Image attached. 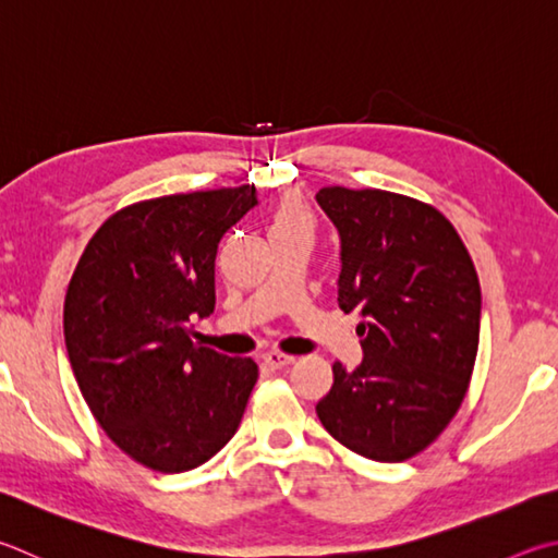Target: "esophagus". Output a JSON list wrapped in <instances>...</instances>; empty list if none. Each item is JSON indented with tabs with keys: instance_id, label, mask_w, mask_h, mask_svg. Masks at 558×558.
Returning <instances> with one entry per match:
<instances>
[{
	"instance_id": "esophagus-1",
	"label": "esophagus",
	"mask_w": 558,
	"mask_h": 558,
	"mask_svg": "<svg viewBox=\"0 0 558 558\" xmlns=\"http://www.w3.org/2000/svg\"><path fill=\"white\" fill-rule=\"evenodd\" d=\"M263 361H266L270 368H282V366H290V363H295V356H290V353H282V351H268L263 353Z\"/></svg>"
}]
</instances>
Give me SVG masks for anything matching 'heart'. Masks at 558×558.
Masks as SVG:
<instances>
[{"label":"heart","mask_w":558,"mask_h":558,"mask_svg":"<svg viewBox=\"0 0 558 558\" xmlns=\"http://www.w3.org/2000/svg\"><path fill=\"white\" fill-rule=\"evenodd\" d=\"M272 231H314L312 211L300 197H282L270 211V234Z\"/></svg>","instance_id":"b5f03b06"}]
</instances>
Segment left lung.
Instances as JSON below:
<instances>
[{
    "instance_id": "1",
    "label": "left lung",
    "mask_w": 558,
    "mask_h": 558,
    "mask_svg": "<svg viewBox=\"0 0 558 558\" xmlns=\"http://www.w3.org/2000/svg\"><path fill=\"white\" fill-rule=\"evenodd\" d=\"M341 236L339 307L356 312L363 361L333 363L317 417L373 461H408L437 441L469 392L481 286L469 248L437 207L388 190L322 187Z\"/></svg>"
}]
</instances>
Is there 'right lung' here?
<instances>
[{"instance_id": "1", "label": "right lung", "mask_w": 558, "mask_h": 558, "mask_svg": "<svg viewBox=\"0 0 558 558\" xmlns=\"http://www.w3.org/2000/svg\"><path fill=\"white\" fill-rule=\"evenodd\" d=\"M256 202L253 185L134 202L95 231L70 278L63 331L80 392L150 471L197 469L244 417L256 361L199 347L192 322L215 312L219 241Z\"/></svg>"}]
</instances>
